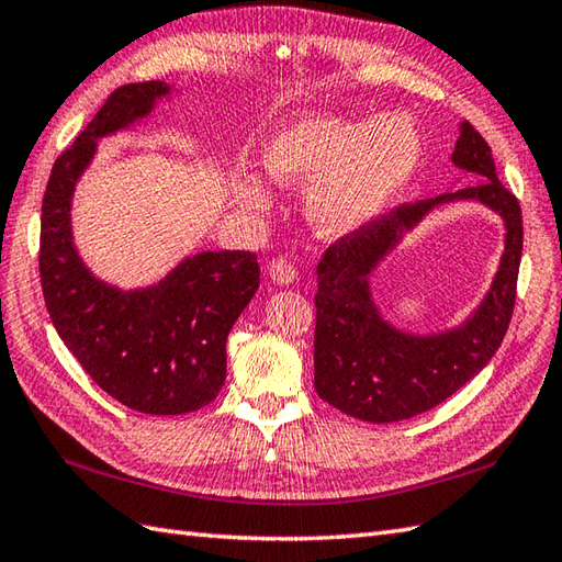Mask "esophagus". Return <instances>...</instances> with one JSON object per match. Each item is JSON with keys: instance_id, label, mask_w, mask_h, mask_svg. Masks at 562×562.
Returning a JSON list of instances; mask_svg holds the SVG:
<instances>
[{"instance_id": "esophagus-1", "label": "esophagus", "mask_w": 562, "mask_h": 562, "mask_svg": "<svg viewBox=\"0 0 562 562\" xmlns=\"http://www.w3.org/2000/svg\"><path fill=\"white\" fill-rule=\"evenodd\" d=\"M267 273H269V279L279 285H289L297 279L295 267L285 257H273L267 265Z\"/></svg>"}]
</instances>
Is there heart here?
<instances>
[{
  "mask_svg": "<svg viewBox=\"0 0 562 562\" xmlns=\"http://www.w3.org/2000/svg\"><path fill=\"white\" fill-rule=\"evenodd\" d=\"M416 124L396 112L344 120L303 117L285 124L265 148L267 176L281 187H307V216L324 235H344L375 218L414 178L420 164ZM245 206L265 209L261 182L238 184Z\"/></svg>",
  "mask_w": 562,
  "mask_h": 562,
  "instance_id": "heart-1",
  "label": "heart"
}]
</instances>
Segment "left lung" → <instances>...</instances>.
Segmentation results:
<instances>
[{
	"instance_id": "left-lung-1",
	"label": "left lung",
	"mask_w": 562,
	"mask_h": 562,
	"mask_svg": "<svg viewBox=\"0 0 562 562\" xmlns=\"http://www.w3.org/2000/svg\"><path fill=\"white\" fill-rule=\"evenodd\" d=\"M452 164L481 180L459 192L402 204L329 245L317 265L315 390L346 416L396 423L426 414L488 366L509 327L521 261V209L495 176L483 136L461 122ZM481 201L506 223L502 267L482 305L454 330L408 335L386 323L371 301L379 261L432 207Z\"/></svg>"
}]
</instances>
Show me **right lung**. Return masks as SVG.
Returning a JSON list of instances; mask_svg holds the SVG:
<instances>
[{
  "label": "right lung",
  "instance_id": "1",
  "mask_svg": "<svg viewBox=\"0 0 562 562\" xmlns=\"http://www.w3.org/2000/svg\"><path fill=\"white\" fill-rule=\"evenodd\" d=\"M172 93L166 81L112 91L61 154L43 196L41 283L59 339L120 404L180 416L211 404L226 382V341L259 289L257 255L243 249L184 257L146 289L122 291L83 265L71 233V196L98 139L148 117Z\"/></svg>",
  "mask_w": 562,
  "mask_h": 562
}]
</instances>
